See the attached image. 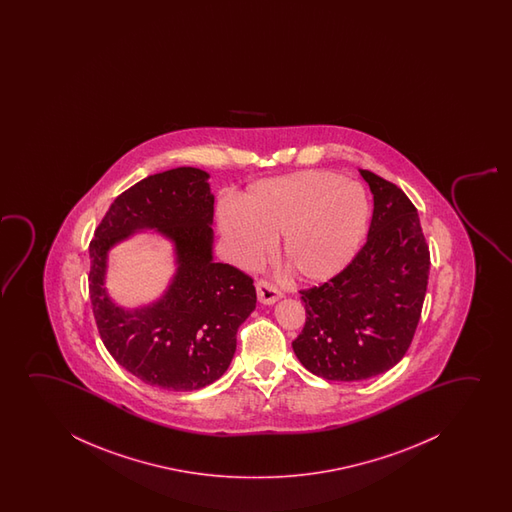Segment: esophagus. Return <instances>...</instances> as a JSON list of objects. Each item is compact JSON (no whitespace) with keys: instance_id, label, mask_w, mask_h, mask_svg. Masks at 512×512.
Masks as SVG:
<instances>
[{"instance_id":"obj_1","label":"esophagus","mask_w":512,"mask_h":512,"mask_svg":"<svg viewBox=\"0 0 512 512\" xmlns=\"http://www.w3.org/2000/svg\"><path fill=\"white\" fill-rule=\"evenodd\" d=\"M255 288H257V299H259V302H262V304H266V306H271V304L281 299L280 290L274 287V285H271V283H267V281H257Z\"/></svg>"}]
</instances>
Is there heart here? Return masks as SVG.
I'll return each mask as SVG.
<instances>
[{
    "label": "heart",
    "instance_id": "heart-1",
    "mask_svg": "<svg viewBox=\"0 0 512 512\" xmlns=\"http://www.w3.org/2000/svg\"><path fill=\"white\" fill-rule=\"evenodd\" d=\"M220 231L241 264H255L278 239V259L297 280L334 278L355 257L369 224L358 183L329 171H299L252 185Z\"/></svg>",
    "mask_w": 512,
    "mask_h": 512
}]
</instances>
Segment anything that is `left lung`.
Returning <instances> with one entry per match:
<instances>
[{
	"label": "left lung",
	"mask_w": 512,
	"mask_h": 512,
	"mask_svg": "<svg viewBox=\"0 0 512 512\" xmlns=\"http://www.w3.org/2000/svg\"><path fill=\"white\" fill-rule=\"evenodd\" d=\"M374 197L371 227L357 257L320 287L301 290L306 323L292 348L309 372L362 381L406 355L427 292L430 252L414 204L367 169Z\"/></svg>",
	"instance_id": "obj_1"
}]
</instances>
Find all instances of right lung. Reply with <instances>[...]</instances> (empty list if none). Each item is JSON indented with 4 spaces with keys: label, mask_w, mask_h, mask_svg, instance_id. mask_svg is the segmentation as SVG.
I'll list each match as a JSON object with an SVG mask.
<instances>
[{
    "label": "right lung",
    "mask_w": 512,
    "mask_h": 512,
    "mask_svg": "<svg viewBox=\"0 0 512 512\" xmlns=\"http://www.w3.org/2000/svg\"><path fill=\"white\" fill-rule=\"evenodd\" d=\"M208 178L197 168L147 176L113 201L89 246L92 311L106 350L143 383L169 392L199 390L227 371L239 325L257 302L250 276L213 260ZM140 230L172 241L177 271L157 302L127 310L105 290L107 253Z\"/></svg>",
    "instance_id": "1"
}]
</instances>
